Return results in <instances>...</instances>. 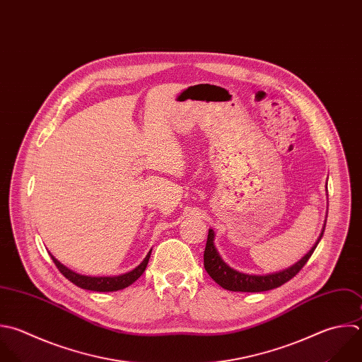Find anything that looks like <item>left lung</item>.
Instances as JSON below:
<instances>
[{
    "label": "left lung",
    "mask_w": 362,
    "mask_h": 362,
    "mask_svg": "<svg viewBox=\"0 0 362 362\" xmlns=\"http://www.w3.org/2000/svg\"><path fill=\"white\" fill-rule=\"evenodd\" d=\"M324 233V228L321 230V235L318 236L315 245L305 253L298 262H296L293 266L274 272L270 274H246L242 272H238L228 266L222 257L219 256L215 245H214V230H208V239H206V246L204 252V266L208 274L223 288L230 290V291H250V293H257V291H266L276 288L290 279H293L307 263L310 256L313 255L314 249L317 247L321 236Z\"/></svg>",
    "instance_id": "8db88e82"
}]
</instances>
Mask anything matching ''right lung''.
I'll return each mask as SVG.
<instances>
[{
  "instance_id": "1",
  "label": "right lung",
  "mask_w": 362,
  "mask_h": 362,
  "mask_svg": "<svg viewBox=\"0 0 362 362\" xmlns=\"http://www.w3.org/2000/svg\"><path fill=\"white\" fill-rule=\"evenodd\" d=\"M151 250L147 253V256L144 257V260L132 272H127L124 274H119V276H85L81 273H76L71 269H68L66 266H64L59 260H57L52 255V260L57 264V267L59 269V272L74 284H76L81 288L85 290H92V291H117L122 288H126L127 286L133 284L146 270L148 259H150Z\"/></svg>"
}]
</instances>
